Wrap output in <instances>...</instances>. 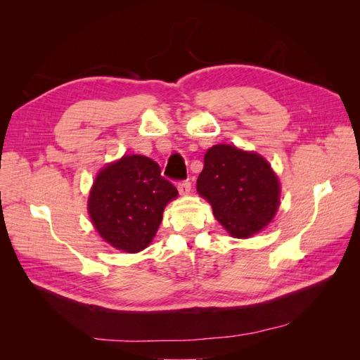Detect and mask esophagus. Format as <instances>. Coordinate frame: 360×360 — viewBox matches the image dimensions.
Returning a JSON list of instances; mask_svg holds the SVG:
<instances>
[{
    "instance_id": "obj_1",
    "label": "esophagus",
    "mask_w": 360,
    "mask_h": 360,
    "mask_svg": "<svg viewBox=\"0 0 360 360\" xmlns=\"http://www.w3.org/2000/svg\"><path fill=\"white\" fill-rule=\"evenodd\" d=\"M177 188H179V192H180L181 195H186V193L191 192L192 184H191L189 180H184V181H180V183H179Z\"/></svg>"
}]
</instances>
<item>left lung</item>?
<instances>
[{"instance_id": "8db88e82", "label": "left lung", "mask_w": 360, "mask_h": 360, "mask_svg": "<svg viewBox=\"0 0 360 360\" xmlns=\"http://www.w3.org/2000/svg\"><path fill=\"white\" fill-rule=\"evenodd\" d=\"M197 191L210 202L219 224L237 238L263 230L279 207V180L269 162L230 144L207 150Z\"/></svg>"}]
</instances>
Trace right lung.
Segmentation results:
<instances>
[{
	"label": "right lung",
	"instance_id": "add662e5",
	"mask_svg": "<svg viewBox=\"0 0 360 360\" xmlns=\"http://www.w3.org/2000/svg\"><path fill=\"white\" fill-rule=\"evenodd\" d=\"M177 195L174 184L160 176L155 160L127 155L97 174L89 197V213L106 243L135 254L153 240L163 209Z\"/></svg>",
	"mask_w": 360,
	"mask_h": 360
}]
</instances>
